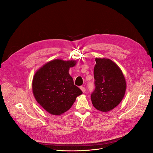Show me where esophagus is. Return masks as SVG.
Returning <instances> with one entry per match:
<instances>
[{
    "instance_id": "1",
    "label": "esophagus",
    "mask_w": 153,
    "mask_h": 153,
    "mask_svg": "<svg viewBox=\"0 0 153 153\" xmlns=\"http://www.w3.org/2000/svg\"><path fill=\"white\" fill-rule=\"evenodd\" d=\"M80 89L82 91V92H84V93L85 92V88L84 87H80Z\"/></svg>"
}]
</instances>
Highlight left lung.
<instances>
[{
    "label": "left lung",
    "instance_id": "1",
    "mask_svg": "<svg viewBox=\"0 0 153 153\" xmlns=\"http://www.w3.org/2000/svg\"><path fill=\"white\" fill-rule=\"evenodd\" d=\"M94 68L95 89L91 94L94 107L107 112L121 102L126 89V82L121 69L112 60L96 58Z\"/></svg>",
    "mask_w": 153,
    "mask_h": 153
}]
</instances>
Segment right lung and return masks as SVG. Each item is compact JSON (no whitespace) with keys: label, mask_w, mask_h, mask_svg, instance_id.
I'll use <instances>...</instances> for the list:
<instances>
[{"label":"right lung","mask_w":153,"mask_h":153,"mask_svg":"<svg viewBox=\"0 0 153 153\" xmlns=\"http://www.w3.org/2000/svg\"><path fill=\"white\" fill-rule=\"evenodd\" d=\"M76 64L75 60L57 59L49 61L36 71L32 89L34 98L41 107L53 115L66 112L82 91L74 85L69 68Z\"/></svg>","instance_id":"right-lung-1"}]
</instances>
